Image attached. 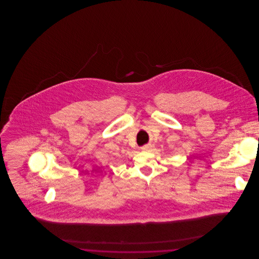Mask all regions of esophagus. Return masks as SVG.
<instances>
[{
	"mask_svg": "<svg viewBox=\"0 0 259 259\" xmlns=\"http://www.w3.org/2000/svg\"><path fill=\"white\" fill-rule=\"evenodd\" d=\"M149 148H150V146L149 145H146V146L142 147V150H148Z\"/></svg>",
	"mask_w": 259,
	"mask_h": 259,
	"instance_id": "1",
	"label": "esophagus"
}]
</instances>
